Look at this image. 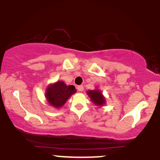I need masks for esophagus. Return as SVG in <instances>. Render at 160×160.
Listing matches in <instances>:
<instances>
[{
  "mask_svg": "<svg viewBox=\"0 0 160 160\" xmlns=\"http://www.w3.org/2000/svg\"><path fill=\"white\" fill-rule=\"evenodd\" d=\"M78 89L79 92H82V91H83V89H84L83 86H78Z\"/></svg>",
  "mask_w": 160,
  "mask_h": 160,
  "instance_id": "obj_1",
  "label": "esophagus"
}]
</instances>
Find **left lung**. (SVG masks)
I'll return each instance as SVG.
<instances>
[{
	"label": "left lung",
	"mask_w": 160,
	"mask_h": 160,
	"mask_svg": "<svg viewBox=\"0 0 160 160\" xmlns=\"http://www.w3.org/2000/svg\"><path fill=\"white\" fill-rule=\"evenodd\" d=\"M87 95H89L92 103H94L97 106H103L105 104L106 100L103 94L99 89L95 90H88Z\"/></svg>",
	"instance_id": "1"
}]
</instances>
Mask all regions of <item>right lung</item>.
Wrapping results in <instances>:
<instances>
[{
	"label": "right lung",
	"mask_w": 160,
	"mask_h": 160,
	"mask_svg": "<svg viewBox=\"0 0 160 160\" xmlns=\"http://www.w3.org/2000/svg\"><path fill=\"white\" fill-rule=\"evenodd\" d=\"M77 92L74 86H67L63 81H57L47 86L46 90V98L52 107L62 108L67 100Z\"/></svg>",
	"instance_id": "obj_1"
}]
</instances>
